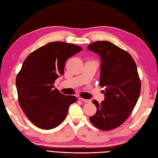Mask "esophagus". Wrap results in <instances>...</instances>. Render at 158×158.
<instances>
[{"mask_svg": "<svg viewBox=\"0 0 158 158\" xmlns=\"http://www.w3.org/2000/svg\"><path fill=\"white\" fill-rule=\"evenodd\" d=\"M79 100L82 101V102H90L89 100H85V99H84L82 98H79Z\"/></svg>", "mask_w": 158, "mask_h": 158, "instance_id": "34e87169", "label": "esophagus"}]
</instances>
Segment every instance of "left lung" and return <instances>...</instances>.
<instances>
[{"label": "left lung", "instance_id": "obj_1", "mask_svg": "<svg viewBox=\"0 0 158 158\" xmlns=\"http://www.w3.org/2000/svg\"><path fill=\"white\" fill-rule=\"evenodd\" d=\"M87 48L100 55V85L105 88V100L93 101L97 111L90 121L101 130H114L128 118L139 97L137 65L129 53L108 41H96Z\"/></svg>", "mask_w": 158, "mask_h": 158}]
</instances>
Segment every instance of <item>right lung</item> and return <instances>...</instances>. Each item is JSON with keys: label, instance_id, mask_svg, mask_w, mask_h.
<instances>
[{"label": "right lung", "instance_id": "add662e5", "mask_svg": "<svg viewBox=\"0 0 158 158\" xmlns=\"http://www.w3.org/2000/svg\"><path fill=\"white\" fill-rule=\"evenodd\" d=\"M82 50L63 42H49L31 52L16 78L18 100L28 118L41 129H53L62 123L69 106L77 101L54 89L56 79L64 74L66 60Z\"/></svg>", "mask_w": 158, "mask_h": 158}]
</instances>
